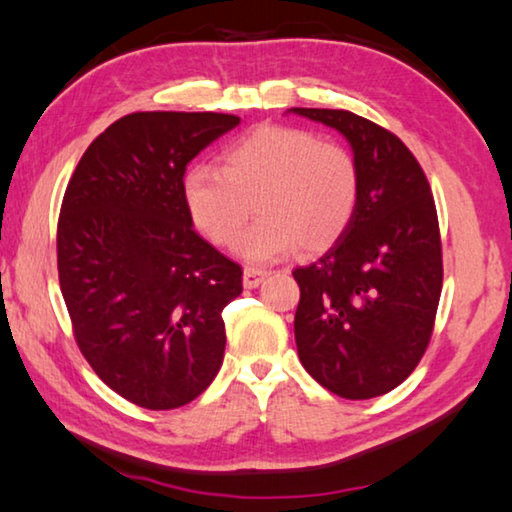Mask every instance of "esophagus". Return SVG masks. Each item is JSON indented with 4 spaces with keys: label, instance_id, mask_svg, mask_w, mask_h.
I'll return each mask as SVG.
<instances>
[{
    "label": "esophagus",
    "instance_id": "34e87169",
    "mask_svg": "<svg viewBox=\"0 0 512 512\" xmlns=\"http://www.w3.org/2000/svg\"><path fill=\"white\" fill-rule=\"evenodd\" d=\"M264 278H266V271H262V269H243V287L246 289H255V287H259L264 282Z\"/></svg>",
    "mask_w": 512,
    "mask_h": 512
}]
</instances>
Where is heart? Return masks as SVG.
<instances>
[{"label":"heart","instance_id":"1","mask_svg":"<svg viewBox=\"0 0 512 512\" xmlns=\"http://www.w3.org/2000/svg\"><path fill=\"white\" fill-rule=\"evenodd\" d=\"M193 225L230 246L253 208L257 221L237 243L250 264H271L296 253H321L344 237L360 198L353 154L312 132L266 125L243 136L221 157V168L193 166L182 180Z\"/></svg>","mask_w":512,"mask_h":512}]
</instances>
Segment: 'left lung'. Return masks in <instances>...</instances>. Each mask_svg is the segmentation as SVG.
<instances>
[{
  "label": "left lung",
  "mask_w": 512,
  "mask_h": 512,
  "mask_svg": "<svg viewBox=\"0 0 512 512\" xmlns=\"http://www.w3.org/2000/svg\"><path fill=\"white\" fill-rule=\"evenodd\" d=\"M337 129L360 173L358 209L319 262L294 271L305 371L342 399L399 387L424 355L442 294V241L424 170L392 132L339 109H289Z\"/></svg>",
  "instance_id": "left-lung-1"
}]
</instances>
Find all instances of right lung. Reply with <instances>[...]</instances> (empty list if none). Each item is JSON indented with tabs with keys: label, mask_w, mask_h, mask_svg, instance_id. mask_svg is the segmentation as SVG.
I'll return each instance as SVG.
<instances>
[{
	"label": "right lung",
	"mask_w": 512,
	"mask_h": 512,
	"mask_svg": "<svg viewBox=\"0 0 512 512\" xmlns=\"http://www.w3.org/2000/svg\"><path fill=\"white\" fill-rule=\"evenodd\" d=\"M237 125L230 113H129L88 145L63 196L56 257L79 351L141 408L191 403L223 364V307L243 271L193 230L182 180Z\"/></svg>",
	"instance_id": "obj_1"
}]
</instances>
